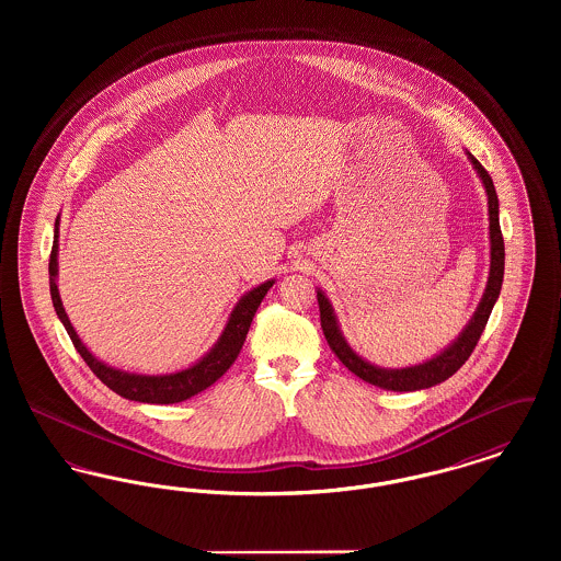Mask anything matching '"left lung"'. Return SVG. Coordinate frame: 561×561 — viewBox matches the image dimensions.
Instances as JSON below:
<instances>
[{
  "instance_id": "8db88e82",
  "label": "left lung",
  "mask_w": 561,
  "mask_h": 561,
  "mask_svg": "<svg viewBox=\"0 0 561 561\" xmlns=\"http://www.w3.org/2000/svg\"><path fill=\"white\" fill-rule=\"evenodd\" d=\"M469 160L476 165L478 174H480L481 183L488 193V214H490V277H488V286L481 298L480 307L473 316V320L469 321V325L462 330V334L454 341L450 347L444 353H439L437 357H433L431 362H425L421 366H412V368H403V370H385V368H376L373 364L364 362L357 353H353V348L348 347L347 341L343 339L339 323L334 318L332 305L328 302V298L323 294L318 293V302H320L321 330L323 336L328 341L330 348L336 353V357L347 366L351 373L359 376L362 380L376 385L380 389H389V391H419V389H428L437 382H444L446 378H450L473 353V348L480 341L481 332L488 323V318L492 313V307L501 294L503 286V273H505V241L501 233V222H499V197H496V188L490 179V174L485 172V168L480 161L476 160L469 153Z\"/></svg>"
}]
</instances>
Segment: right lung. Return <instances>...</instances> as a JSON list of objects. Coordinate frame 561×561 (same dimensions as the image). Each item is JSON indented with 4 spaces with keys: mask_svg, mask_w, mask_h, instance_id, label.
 I'll return each instance as SVG.
<instances>
[{
    "mask_svg": "<svg viewBox=\"0 0 561 561\" xmlns=\"http://www.w3.org/2000/svg\"><path fill=\"white\" fill-rule=\"evenodd\" d=\"M56 240H58V218H56V225H54L53 252H50V265H48L54 311H56L58 320L62 321L73 347L78 348V353L83 357V362L88 364V368L96 374L111 391H115L117 396H122L126 400L142 401V403H179V401L188 400V398L197 396L199 391L208 389L238 359L241 345L245 341V334L250 330V323L254 320V313H256L261 300L265 298L268 288L273 286V279H271V282L261 284L259 288L250 290L241 298L238 307L233 309L231 318L227 321V328H225L222 336L218 339V343L195 366L176 374H163V376L122 373V370L108 368L107 364L99 362L88 348L81 345L80 336L76 334L71 321L62 309L58 288H56V271H58V267H56L58 241Z\"/></svg>",
    "mask_w": 561,
    "mask_h": 561,
    "instance_id": "right-lung-1",
    "label": "right lung"
}]
</instances>
